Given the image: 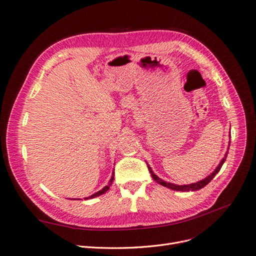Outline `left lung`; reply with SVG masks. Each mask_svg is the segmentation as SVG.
Masks as SVG:
<instances>
[{
    "instance_id": "left-lung-1",
    "label": "left lung",
    "mask_w": 256,
    "mask_h": 256,
    "mask_svg": "<svg viewBox=\"0 0 256 256\" xmlns=\"http://www.w3.org/2000/svg\"><path fill=\"white\" fill-rule=\"evenodd\" d=\"M228 147H230V145H228ZM228 152H226V154H224V157H223V159L221 160L219 166H216V168L214 170V171L210 175H208L206 178H204V180H202L196 182H194V184H190L180 186V184H172V182H164V180H162L161 178H159L156 174H154V173L152 171V168H150L148 164H147V168H148L150 172V174H152V177L154 178V180H156L158 184H162V186H164V187H166V188H168V189H172V190H175V191H182V192L196 191V190H200V189L204 188L206 184H208L209 182H212V178H214V177L216 175V173H218V172L220 171V170H221V168H222V166H223V164H224V161H226V157H228Z\"/></svg>"
}]
</instances>
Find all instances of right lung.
<instances>
[{
	"label": "right lung",
	"instance_id": "obj_1",
	"mask_svg": "<svg viewBox=\"0 0 256 256\" xmlns=\"http://www.w3.org/2000/svg\"><path fill=\"white\" fill-rule=\"evenodd\" d=\"M113 180H114V173H113V176L111 177V180H110V182H109V184L106 186V187H104V188H102V190H100V191H98V192L94 193V194H92V196H88V198H85V200H88V198H96V196H99L104 194V193H106L108 190L110 189V186L112 184ZM74 200H76V198H74ZM78 200H81V198H78Z\"/></svg>",
	"mask_w": 256,
	"mask_h": 256
}]
</instances>
